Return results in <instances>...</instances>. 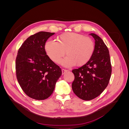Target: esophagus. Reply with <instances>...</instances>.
Returning a JSON list of instances; mask_svg holds the SVG:
<instances>
[{"instance_id":"34e87169","label":"esophagus","mask_w":129,"mask_h":129,"mask_svg":"<svg viewBox=\"0 0 129 129\" xmlns=\"http://www.w3.org/2000/svg\"><path fill=\"white\" fill-rule=\"evenodd\" d=\"M67 72H68L67 70H66V69H62V74H63V75L64 74H65L66 73H67Z\"/></svg>"}]
</instances>
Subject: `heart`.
<instances>
[{"mask_svg":"<svg viewBox=\"0 0 129 129\" xmlns=\"http://www.w3.org/2000/svg\"><path fill=\"white\" fill-rule=\"evenodd\" d=\"M55 40L47 41L45 45L46 52L50 60L58 63L65 55L66 56L61 61L66 67H72L76 64L82 66L90 59L95 49L92 39L76 33H64Z\"/></svg>","mask_w":129,"mask_h":129,"instance_id":"b5f03b06","label":"heart"}]
</instances>
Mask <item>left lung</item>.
<instances>
[{
    "label": "left lung",
    "mask_w": 129,
    "mask_h": 129,
    "mask_svg": "<svg viewBox=\"0 0 129 129\" xmlns=\"http://www.w3.org/2000/svg\"><path fill=\"white\" fill-rule=\"evenodd\" d=\"M90 35L95 40L92 55L86 64L72 71L75 76L72 85L73 92L85 101L96 98L104 91L108 86L112 71L107 46L97 35Z\"/></svg>",
    "instance_id": "left-lung-1"
}]
</instances>
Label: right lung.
<instances>
[{
    "instance_id": "right-lung-1",
    "label": "right lung",
    "mask_w": 129,
    "mask_h": 129,
    "mask_svg": "<svg viewBox=\"0 0 129 129\" xmlns=\"http://www.w3.org/2000/svg\"><path fill=\"white\" fill-rule=\"evenodd\" d=\"M55 33L39 32L28 37L19 49L16 75L22 90L29 97L44 100L52 95L61 69L46 54L45 45Z\"/></svg>"
}]
</instances>
